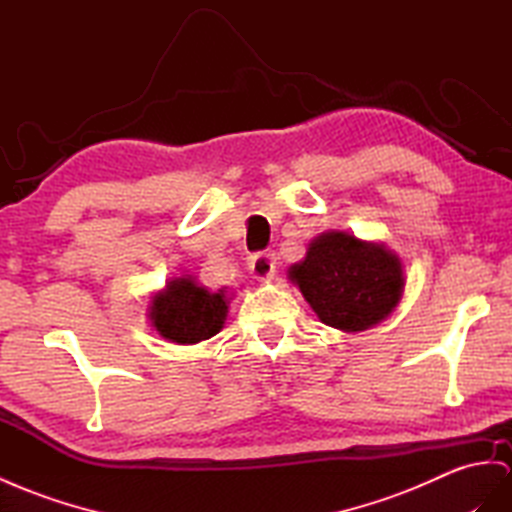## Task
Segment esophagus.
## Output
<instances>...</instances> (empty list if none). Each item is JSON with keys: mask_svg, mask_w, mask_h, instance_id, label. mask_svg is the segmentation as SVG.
I'll use <instances>...</instances> for the list:
<instances>
[{"mask_svg": "<svg viewBox=\"0 0 512 512\" xmlns=\"http://www.w3.org/2000/svg\"><path fill=\"white\" fill-rule=\"evenodd\" d=\"M248 270L255 279L266 281L272 279L274 272H277V261H274V255L270 251H259L248 257Z\"/></svg>", "mask_w": 512, "mask_h": 512, "instance_id": "34e87169", "label": "esophagus"}]
</instances>
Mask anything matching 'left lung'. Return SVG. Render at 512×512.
I'll return each instance as SVG.
<instances>
[{
	"instance_id": "obj_1",
	"label": "left lung",
	"mask_w": 512,
	"mask_h": 512,
	"mask_svg": "<svg viewBox=\"0 0 512 512\" xmlns=\"http://www.w3.org/2000/svg\"><path fill=\"white\" fill-rule=\"evenodd\" d=\"M290 277L324 324L352 333L387 318L404 287L396 255L344 231L311 242L307 259L290 270Z\"/></svg>"
}]
</instances>
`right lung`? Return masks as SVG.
<instances>
[{
	"instance_id": "right-lung-1",
	"label": "right lung",
	"mask_w": 512,
	"mask_h": 512,
	"mask_svg": "<svg viewBox=\"0 0 512 512\" xmlns=\"http://www.w3.org/2000/svg\"><path fill=\"white\" fill-rule=\"evenodd\" d=\"M227 316L225 292H209L192 279L170 281L166 292L155 296L151 307L153 326L175 344H196L214 337Z\"/></svg>"
}]
</instances>
